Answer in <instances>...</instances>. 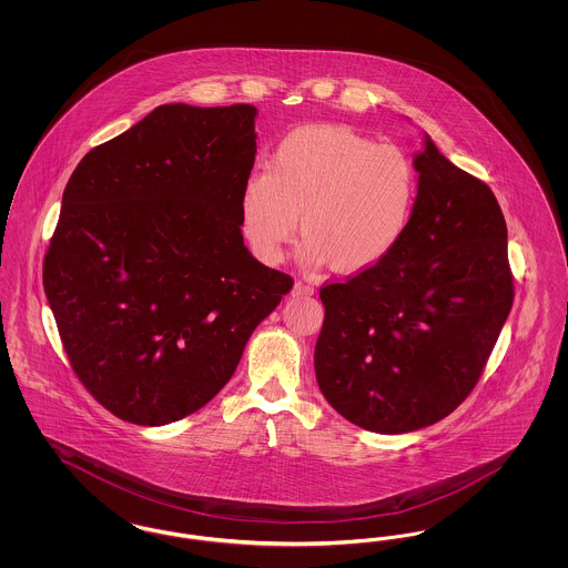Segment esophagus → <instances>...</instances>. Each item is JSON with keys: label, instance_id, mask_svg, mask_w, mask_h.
Masks as SVG:
<instances>
[{"label": "esophagus", "instance_id": "34e87169", "mask_svg": "<svg viewBox=\"0 0 568 568\" xmlns=\"http://www.w3.org/2000/svg\"><path fill=\"white\" fill-rule=\"evenodd\" d=\"M292 292H294V296H311V294L315 292V287H313L308 281H300V278H297Z\"/></svg>", "mask_w": 568, "mask_h": 568}]
</instances>
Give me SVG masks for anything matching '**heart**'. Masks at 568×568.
<instances>
[{"label": "heart", "mask_w": 568, "mask_h": 568, "mask_svg": "<svg viewBox=\"0 0 568 568\" xmlns=\"http://www.w3.org/2000/svg\"><path fill=\"white\" fill-rule=\"evenodd\" d=\"M417 195V168L400 149L345 128L308 125L276 144L266 170L248 174L241 223L253 253L278 262L300 215L306 260L362 272L403 243Z\"/></svg>", "instance_id": "b5f03b06"}]
</instances>
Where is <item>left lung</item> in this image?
I'll return each instance as SVG.
<instances>
[{
    "mask_svg": "<svg viewBox=\"0 0 568 568\" xmlns=\"http://www.w3.org/2000/svg\"><path fill=\"white\" fill-rule=\"evenodd\" d=\"M415 168L419 195L403 243L377 266L320 290V389L371 433L419 430L456 410L514 306L496 195L430 138Z\"/></svg>",
    "mask_w": 568,
    "mask_h": 568,
    "instance_id": "8db88e82",
    "label": "left lung"
}]
</instances>
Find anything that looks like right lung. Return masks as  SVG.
<instances>
[{"instance_id": "add662e5", "label": "right lung", "mask_w": 568, "mask_h": 568, "mask_svg": "<svg viewBox=\"0 0 568 568\" xmlns=\"http://www.w3.org/2000/svg\"><path fill=\"white\" fill-rule=\"evenodd\" d=\"M255 114L163 104L65 185L44 294L74 375L123 422L163 426L213 400L294 287L241 234Z\"/></svg>"}]
</instances>
